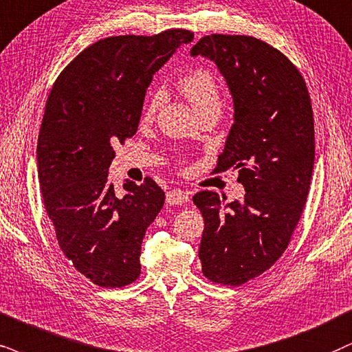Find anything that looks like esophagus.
I'll list each match as a JSON object with an SVG mask.
<instances>
[{
    "label": "esophagus",
    "instance_id": "obj_1",
    "mask_svg": "<svg viewBox=\"0 0 352 352\" xmlns=\"http://www.w3.org/2000/svg\"><path fill=\"white\" fill-rule=\"evenodd\" d=\"M167 203L168 204H184L190 199L188 193L186 191H182V190H170L167 191Z\"/></svg>",
    "mask_w": 352,
    "mask_h": 352
}]
</instances>
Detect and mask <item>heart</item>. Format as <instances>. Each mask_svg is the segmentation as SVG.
Instances as JSON below:
<instances>
[{"instance_id":"heart-1","label":"heart","mask_w":352,"mask_h":352,"mask_svg":"<svg viewBox=\"0 0 352 352\" xmlns=\"http://www.w3.org/2000/svg\"><path fill=\"white\" fill-rule=\"evenodd\" d=\"M179 87L193 109L198 113H201L203 110L211 109V107H219L221 105V94H219V86H217L216 78L209 73L208 69H193L188 74H185L180 79ZM162 100V92L155 91L153 96L149 97L148 104L144 109V117L151 118L157 110V107L161 105Z\"/></svg>"}]
</instances>
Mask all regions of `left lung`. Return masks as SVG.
I'll return each mask as SVG.
<instances>
[{"label":"left lung","mask_w":352,"mask_h":352,"mask_svg":"<svg viewBox=\"0 0 352 352\" xmlns=\"http://www.w3.org/2000/svg\"><path fill=\"white\" fill-rule=\"evenodd\" d=\"M217 66L234 102V123L214 172L234 168L242 201L199 191V260L209 281L240 286L270 270L300 219L315 161L305 81L281 52L248 35L212 34L190 50Z\"/></svg>","instance_id":"obj_1"}]
</instances>
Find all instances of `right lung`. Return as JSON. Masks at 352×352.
<instances>
[{
    "instance_id": "obj_1",
    "label": "right lung",
    "mask_w": 352,
    "mask_h": 352,
    "mask_svg": "<svg viewBox=\"0 0 352 352\" xmlns=\"http://www.w3.org/2000/svg\"><path fill=\"white\" fill-rule=\"evenodd\" d=\"M190 30L120 35L92 43L53 84L38 133L37 172L58 245L79 273L102 287L141 273V243L166 201L154 180L109 184L113 146L138 130L146 87Z\"/></svg>"
}]
</instances>
